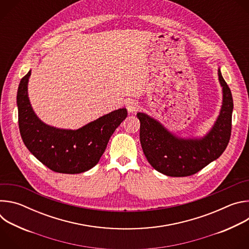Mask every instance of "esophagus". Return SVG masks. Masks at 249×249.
Wrapping results in <instances>:
<instances>
[{
  "label": "esophagus",
  "mask_w": 249,
  "mask_h": 249,
  "mask_svg": "<svg viewBox=\"0 0 249 249\" xmlns=\"http://www.w3.org/2000/svg\"><path fill=\"white\" fill-rule=\"evenodd\" d=\"M126 108L129 112H134L139 108V102L136 99H128L126 101Z\"/></svg>",
  "instance_id": "1"
}]
</instances>
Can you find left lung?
I'll return each mask as SVG.
<instances>
[{
    "instance_id": "1",
    "label": "left lung",
    "mask_w": 249,
    "mask_h": 249,
    "mask_svg": "<svg viewBox=\"0 0 249 249\" xmlns=\"http://www.w3.org/2000/svg\"><path fill=\"white\" fill-rule=\"evenodd\" d=\"M218 76L223 88L222 108L214 126L203 138L177 137L155 118L137 113L141 123L142 149L150 164L159 172L172 177L189 176L217 160L226 150L231 133L233 101L220 69Z\"/></svg>"
}]
</instances>
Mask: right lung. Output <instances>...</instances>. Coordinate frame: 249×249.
<instances>
[{"label":"right lung","instance_id":"add662e5","mask_svg":"<svg viewBox=\"0 0 249 249\" xmlns=\"http://www.w3.org/2000/svg\"><path fill=\"white\" fill-rule=\"evenodd\" d=\"M30 75L31 71L21 79L17 95L18 127L25 147L55 172L75 174L92 168L116 128L127 117L126 108L105 114L77 130L47 125L31 107L27 93Z\"/></svg>","mask_w":249,"mask_h":249}]
</instances>
